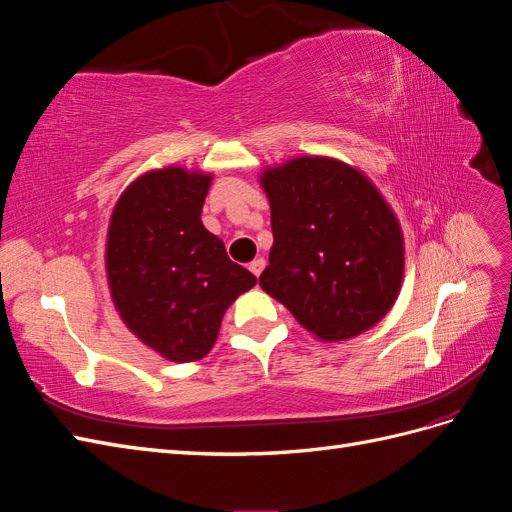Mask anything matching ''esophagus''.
<instances>
[{"label": "esophagus", "instance_id": "obj_1", "mask_svg": "<svg viewBox=\"0 0 512 512\" xmlns=\"http://www.w3.org/2000/svg\"><path fill=\"white\" fill-rule=\"evenodd\" d=\"M262 269H265V260H262V258H256L254 262H250V271H252L256 277L262 273Z\"/></svg>", "mask_w": 512, "mask_h": 512}]
</instances>
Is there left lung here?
Returning <instances> with one entry per match:
<instances>
[{"label": "left lung", "mask_w": 512, "mask_h": 512, "mask_svg": "<svg viewBox=\"0 0 512 512\" xmlns=\"http://www.w3.org/2000/svg\"><path fill=\"white\" fill-rule=\"evenodd\" d=\"M260 183L273 228L262 290L327 342L378 324L404 280V237L382 194L333 158H294Z\"/></svg>", "instance_id": "1"}]
</instances>
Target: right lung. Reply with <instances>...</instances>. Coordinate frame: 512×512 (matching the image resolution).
Listing matches in <instances>:
<instances>
[{
  "mask_svg": "<svg viewBox=\"0 0 512 512\" xmlns=\"http://www.w3.org/2000/svg\"><path fill=\"white\" fill-rule=\"evenodd\" d=\"M211 175L168 166L138 177L108 224L106 275L126 327L175 363L213 348L228 305L256 284L200 222Z\"/></svg>",
  "mask_w": 512,
  "mask_h": 512,
  "instance_id": "add662e5",
  "label": "right lung"
}]
</instances>
